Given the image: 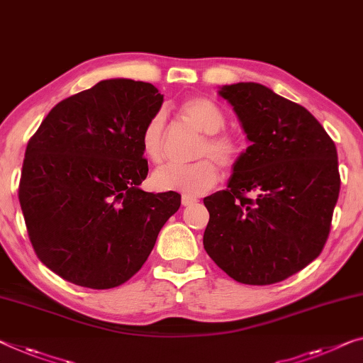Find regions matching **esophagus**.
<instances>
[{"instance_id": "34e87169", "label": "esophagus", "mask_w": 363, "mask_h": 363, "mask_svg": "<svg viewBox=\"0 0 363 363\" xmlns=\"http://www.w3.org/2000/svg\"><path fill=\"white\" fill-rule=\"evenodd\" d=\"M181 202H182L184 207H189V205H194V203H197L199 200H197L196 197H192V196H186V194H184V196L181 197Z\"/></svg>"}]
</instances>
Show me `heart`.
Instances as JSON below:
<instances>
[{
	"label": "heart",
	"instance_id": "heart-1",
	"mask_svg": "<svg viewBox=\"0 0 363 363\" xmlns=\"http://www.w3.org/2000/svg\"><path fill=\"white\" fill-rule=\"evenodd\" d=\"M182 117L207 133L199 147V156L189 164H169L160 167L151 176L156 191L182 192L186 196H202L220 179V165L233 166L241 155V143L231 135L220 133L225 125V116L218 106L207 97H189L181 104ZM164 116L161 112L148 118L140 133L143 155L151 163L163 160Z\"/></svg>",
	"mask_w": 363,
	"mask_h": 363
}]
</instances>
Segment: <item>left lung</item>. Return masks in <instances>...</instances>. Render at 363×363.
I'll return each mask as SVG.
<instances>
[{
  "label": "left lung",
  "mask_w": 363,
  "mask_h": 363,
  "mask_svg": "<svg viewBox=\"0 0 363 363\" xmlns=\"http://www.w3.org/2000/svg\"><path fill=\"white\" fill-rule=\"evenodd\" d=\"M218 94L251 145L233 164L228 189L203 199V247L236 282H282L326 245L340 189L336 145L305 107L266 86L236 83Z\"/></svg>",
  "instance_id": "obj_1"
}]
</instances>
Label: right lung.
<instances>
[{
	"instance_id": "1",
	"label": "right lung",
	"mask_w": 363,
	"mask_h": 363,
	"mask_svg": "<svg viewBox=\"0 0 363 363\" xmlns=\"http://www.w3.org/2000/svg\"><path fill=\"white\" fill-rule=\"evenodd\" d=\"M153 84L104 79L48 112L26 148L19 202L32 247L74 285L106 290L138 272L177 192L151 194L140 133L158 113Z\"/></svg>"
}]
</instances>
